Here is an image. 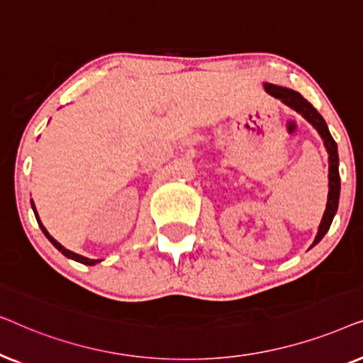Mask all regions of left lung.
Returning <instances> with one entry per match:
<instances>
[{
	"label": "left lung",
	"instance_id": "left-lung-1",
	"mask_svg": "<svg viewBox=\"0 0 363 363\" xmlns=\"http://www.w3.org/2000/svg\"><path fill=\"white\" fill-rule=\"evenodd\" d=\"M264 89L267 94H271L272 97L279 99L294 108L296 112H299L302 117L306 118L307 122L312 123V127L319 132V135L324 140V145L327 148V153H329V195H327V206L324 211V216H322V221L319 225V230H317L315 240L312 242V246H315L322 238L325 236V233L329 231L332 225V220H334L337 206H339V196H340V175H339V153H337V143L334 138H332L329 127L319 112L312 107L311 102H307L304 97L301 96L299 92L292 91V89L274 86V84H264Z\"/></svg>",
	"mask_w": 363,
	"mask_h": 363
}]
</instances>
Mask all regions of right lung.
<instances>
[{
  "mask_svg": "<svg viewBox=\"0 0 363 363\" xmlns=\"http://www.w3.org/2000/svg\"><path fill=\"white\" fill-rule=\"evenodd\" d=\"M31 206H33V211H34V215H36L38 225H39V228H41V230H43V233H44V236H46V238H48V240H49V241H51V242H52V245H54V246H56V247H57V250L62 252V255H64V256H66V257H69V259H74V261H77V262H82V264H86V266H94V264H97V262H99V259H89V257H84V256H81V255H76V252H72V251H69V250H66V247H64V246L61 245V242H57L56 240H54V238H52V236H51V235H49V233H48V230H46V228H44V226H43V223H41V220H39V216H38V211H36V206H34V203H33V200H31Z\"/></svg>",
  "mask_w": 363,
  "mask_h": 363,
  "instance_id": "1",
  "label": "right lung"
}]
</instances>
